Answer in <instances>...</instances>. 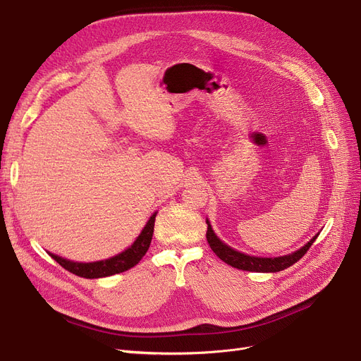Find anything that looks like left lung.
Instances as JSON below:
<instances>
[{
  "mask_svg": "<svg viewBox=\"0 0 361 361\" xmlns=\"http://www.w3.org/2000/svg\"><path fill=\"white\" fill-rule=\"evenodd\" d=\"M207 241L210 249L216 253L219 259L231 267L243 269V271H255V272H279L281 269L289 268L290 265L296 264L299 259L304 256L308 249L311 247V244L315 241V238L319 237L317 234L311 241H308L304 247L299 249L295 253H290L287 256H280V257H256V256H249L240 253L234 249H231L226 244H224L216 234L213 233V229L207 221V233H206Z\"/></svg>",
  "mask_w": 361,
  "mask_h": 361,
  "instance_id": "obj_1",
  "label": "left lung"
}]
</instances>
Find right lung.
Listing matches in <instances>:
<instances>
[{
  "mask_svg": "<svg viewBox=\"0 0 361 361\" xmlns=\"http://www.w3.org/2000/svg\"><path fill=\"white\" fill-rule=\"evenodd\" d=\"M155 216L154 213L145 228L142 229L140 235L136 238V241L132 244V247H128L123 253L109 257L106 261H99V262H90V264H81V262H72L68 261V259H63L61 256H56L50 253V256L54 259V261L68 269L69 272L75 274L78 277L84 279H100V277H108L114 276V274H120L123 271L130 269L136 264H139L140 259L145 256V253L149 249V244L152 240L154 234V222H155Z\"/></svg>",
  "mask_w": 361,
  "mask_h": 361,
  "instance_id": "obj_1",
  "label": "right lung"
}]
</instances>
